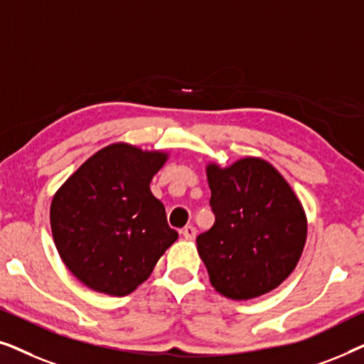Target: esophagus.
<instances>
[{
    "label": "esophagus",
    "instance_id": "34e87169",
    "mask_svg": "<svg viewBox=\"0 0 364 364\" xmlns=\"http://www.w3.org/2000/svg\"><path fill=\"white\" fill-rule=\"evenodd\" d=\"M183 237H186V240H193L197 235V228L193 225H187L186 228H183Z\"/></svg>",
    "mask_w": 364,
    "mask_h": 364
}]
</instances>
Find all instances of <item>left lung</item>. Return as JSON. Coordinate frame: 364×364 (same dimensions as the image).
Here are the masks:
<instances>
[{"label":"left lung","mask_w":364,"mask_h":364,"mask_svg":"<svg viewBox=\"0 0 364 364\" xmlns=\"http://www.w3.org/2000/svg\"><path fill=\"white\" fill-rule=\"evenodd\" d=\"M215 223L197 237L212 287L230 300H252L290 277L305 248L308 222L285 177L260 157L205 166Z\"/></svg>","instance_id":"obj_1"}]
</instances>
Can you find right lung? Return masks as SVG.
<instances>
[{"label":"right lung","instance_id":"add662e5","mask_svg":"<svg viewBox=\"0 0 364 364\" xmlns=\"http://www.w3.org/2000/svg\"><path fill=\"white\" fill-rule=\"evenodd\" d=\"M166 151L114 142L92 154L53 196L54 245L87 288L126 296L151 277L178 233L151 192Z\"/></svg>","mask_w":364,"mask_h":364}]
</instances>
